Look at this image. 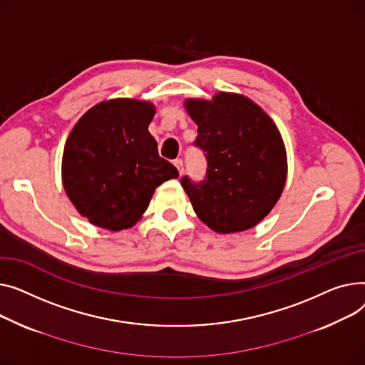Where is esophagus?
<instances>
[{
    "instance_id": "34e87169",
    "label": "esophagus",
    "mask_w": 365,
    "mask_h": 365,
    "mask_svg": "<svg viewBox=\"0 0 365 365\" xmlns=\"http://www.w3.org/2000/svg\"><path fill=\"white\" fill-rule=\"evenodd\" d=\"M174 165H175V168L178 169L180 175H182V170H184V166H182V160H181V159H175V160H174Z\"/></svg>"
}]
</instances>
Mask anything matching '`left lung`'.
<instances>
[{
    "label": "left lung",
    "mask_w": 365,
    "mask_h": 365,
    "mask_svg": "<svg viewBox=\"0 0 365 365\" xmlns=\"http://www.w3.org/2000/svg\"><path fill=\"white\" fill-rule=\"evenodd\" d=\"M184 107L197 125L196 145L207 159L200 184L181 180L196 215L220 234L253 228L275 206L287 180L277 125L261 106L237 93L185 98Z\"/></svg>",
    "instance_id": "1"
}]
</instances>
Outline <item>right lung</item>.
<instances>
[{
	"instance_id": "obj_1",
	"label": "right lung",
	"mask_w": 365,
	"mask_h": 365,
	"mask_svg": "<svg viewBox=\"0 0 365 365\" xmlns=\"http://www.w3.org/2000/svg\"><path fill=\"white\" fill-rule=\"evenodd\" d=\"M156 107L135 98L100 101L83 113L63 150L61 182L83 218L93 225L122 231L134 227L155 190L177 168L159 158L148 133Z\"/></svg>"
}]
</instances>
